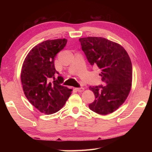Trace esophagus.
Returning a JSON list of instances; mask_svg holds the SVG:
<instances>
[{"instance_id":"obj_1","label":"esophagus","mask_w":152,"mask_h":152,"mask_svg":"<svg viewBox=\"0 0 152 152\" xmlns=\"http://www.w3.org/2000/svg\"><path fill=\"white\" fill-rule=\"evenodd\" d=\"M76 90L78 92H83L84 91V88H83V87H81V88H76Z\"/></svg>"}]
</instances>
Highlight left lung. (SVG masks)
I'll return each instance as SVG.
<instances>
[{
    "label": "left lung",
    "mask_w": 152,
    "mask_h": 152,
    "mask_svg": "<svg viewBox=\"0 0 152 152\" xmlns=\"http://www.w3.org/2000/svg\"><path fill=\"white\" fill-rule=\"evenodd\" d=\"M82 50L91 66L101 70L105 86H90L95 100L89 109L100 115L116 110L127 99L132 88V64L121 45L104 37L80 38Z\"/></svg>",
    "instance_id": "8db88e82"
}]
</instances>
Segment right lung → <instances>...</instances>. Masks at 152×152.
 I'll list each match as a JSON object with an SVG mask.
<instances>
[{
    "label": "right lung",
    "mask_w": 152,
    "mask_h": 152,
    "mask_svg": "<svg viewBox=\"0 0 152 152\" xmlns=\"http://www.w3.org/2000/svg\"><path fill=\"white\" fill-rule=\"evenodd\" d=\"M66 39L47 40L32 48L23 64L20 79L24 94L41 113L50 115L65 104L72 90L61 85L63 78L54 66L57 53L63 50Z\"/></svg>",
    "instance_id": "add662e5"
}]
</instances>
